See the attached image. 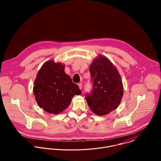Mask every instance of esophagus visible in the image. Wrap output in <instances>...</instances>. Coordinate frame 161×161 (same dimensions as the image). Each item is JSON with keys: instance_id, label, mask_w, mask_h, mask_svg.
<instances>
[{"instance_id": "1", "label": "esophagus", "mask_w": 161, "mask_h": 161, "mask_svg": "<svg viewBox=\"0 0 161 161\" xmlns=\"http://www.w3.org/2000/svg\"><path fill=\"white\" fill-rule=\"evenodd\" d=\"M78 86L79 87V89H82V83H79V84H78Z\"/></svg>"}]
</instances>
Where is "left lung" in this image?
<instances>
[{
  "mask_svg": "<svg viewBox=\"0 0 161 161\" xmlns=\"http://www.w3.org/2000/svg\"><path fill=\"white\" fill-rule=\"evenodd\" d=\"M93 84L91 93L86 99L92 112L99 116L107 115L120 103L123 95L121 76L111 61L98 55L90 66Z\"/></svg>",
  "mask_w": 161,
  "mask_h": 161,
  "instance_id": "1",
  "label": "left lung"
}]
</instances>
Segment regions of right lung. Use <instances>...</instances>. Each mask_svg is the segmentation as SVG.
<instances>
[{
	"mask_svg": "<svg viewBox=\"0 0 161 161\" xmlns=\"http://www.w3.org/2000/svg\"><path fill=\"white\" fill-rule=\"evenodd\" d=\"M33 92L40 107L53 114L66 109L75 95L81 94L78 86L64 72V66L54 60L46 62L38 71Z\"/></svg>",
	"mask_w": 161,
	"mask_h": 161,
	"instance_id": "1",
	"label": "right lung"
}]
</instances>
